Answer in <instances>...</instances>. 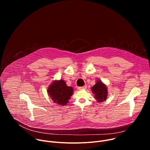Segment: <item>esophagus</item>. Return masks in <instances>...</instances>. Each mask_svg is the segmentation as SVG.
Segmentation results:
<instances>
[{
	"mask_svg": "<svg viewBox=\"0 0 150 150\" xmlns=\"http://www.w3.org/2000/svg\"><path fill=\"white\" fill-rule=\"evenodd\" d=\"M86 88H87V85H84V86H83V87H79L78 88V90H85Z\"/></svg>",
	"mask_w": 150,
	"mask_h": 150,
	"instance_id": "esophagus-1",
	"label": "esophagus"
}]
</instances>
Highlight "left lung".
Here are the masks:
<instances>
[{"instance_id":"obj_1","label":"left lung","mask_w":150,"mask_h":150,"mask_svg":"<svg viewBox=\"0 0 150 150\" xmlns=\"http://www.w3.org/2000/svg\"><path fill=\"white\" fill-rule=\"evenodd\" d=\"M92 91L94 95V98L98 102H103L108 97V88L100 80H97L96 83L91 88Z\"/></svg>"}]
</instances>
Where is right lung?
Returning <instances> with one entry per match:
<instances>
[{
	"label": "right lung",
	"mask_w": 150,
	"mask_h": 150,
	"mask_svg": "<svg viewBox=\"0 0 150 150\" xmlns=\"http://www.w3.org/2000/svg\"><path fill=\"white\" fill-rule=\"evenodd\" d=\"M73 88L68 87L63 79L54 81L47 89L48 94L53 102L60 105L67 104L73 94Z\"/></svg>",
	"instance_id": "right-lung-1"
}]
</instances>
